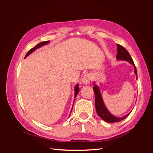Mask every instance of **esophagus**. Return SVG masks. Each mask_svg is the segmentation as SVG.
I'll return each mask as SVG.
<instances>
[{
    "label": "esophagus",
    "mask_w": 153,
    "mask_h": 153,
    "mask_svg": "<svg viewBox=\"0 0 153 153\" xmlns=\"http://www.w3.org/2000/svg\"><path fill=\"white\" fill-rule=\"evenodd\" d=\"M91 81V77L89 75H85L84 76H83L82 79V82L84 84H89Z\"/></svg>",
    "instance_id": "esophagus-1"
}]
</instances>
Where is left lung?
<instances>
[{
  "label": "left lung",
  "instance_id": "obj_1",
  "mask_svg": "<svg viewBox=\"0 0 153 153\" xmlns=\"http://www.w3.org/2000/svg\"><path fill=\"white\" fill-rule=\"evenodd\" d=\"M117 59L118 60H124V61H126L131 63L132 65L135 67V73L137 75V69L135 66V64L133 62V59L131 57V55H129V52L127 51V50L123 47V46L120 45L119 44H117ZM93 90L94 92V95H95V106H96V110L98 115L99 116L104 120L107 123H117L119 121H121L122 120L126 118L128 115V114L125 115L124 117H117L114 116V115L111 114L108 110L106 109V106H105L103 101L101 98V95L100 94V91L99 90L98 87L96 85L94 84L93 87Z\"/></svg>",
  "mask_w": 153,
  "mask_h": 153
}]
</instances>
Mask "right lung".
<instances>
[{"label": "right lung", "mask_w": 153, "mask_h": 153, "mask_svg": "<svg viewBox=\"0 0 153 153\" xmlns=\"http://www.w3.org/2000/svg\"><path fill=\"white\" fill-rule=\"evenodd\" d=\"M49 43V41H43V42H41V43L38 44L37 45H36L34 48H31L30 50H29L28 51V52H27V54L25 55V57L28 56V55H29V54H30L32 52H34V51L36 49L38 48L41 47V46H43V45H46V44H47V43ZM78 91H79V87H78V85L77 84V85H76L75 89V98H76V96H77V94H78ZM71 111H72V110H71Z\"/></svg>", "instance_id": "1"}]
</instances>
